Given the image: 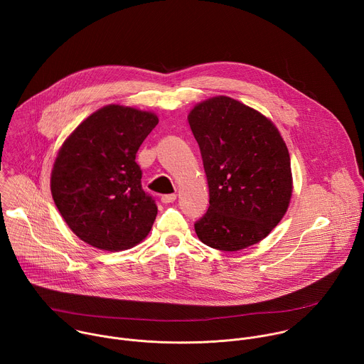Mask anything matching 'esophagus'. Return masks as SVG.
Listing matches in <instances>:
<instances>
[{
	"label": "esophagus",
	"instance_id": "obj_1",
	"mask_svg": "<svg viewBox=\"0 0 364 364\" xmlns=\"http://www.w3.org/2000/svg\"><path fill=\"white\" fill-rule=\"evenodd\" d=\"M176 198H177V196L176 194H164V196H161V201L163 203H173V201H176Z\"/></svg>",
	"mask_w": 364,
	"mask_h": 364
}]
</instances>
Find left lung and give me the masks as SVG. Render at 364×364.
Masks as SVG:
<instances>
[{
    "label": "left lung",
    "mask_w": 364,
    "mask_h": 364,
    "mask_svg": "<svg viewBox=\"0 0 364 364\" xmlns=\"http://www.w3.org/2000/svg\"><path fill=\"white\" fill-rule=\"evenodd\" d=\"M188 124L210 196L194 223L198 239L226 252L261 242L284 218L292 194L289 152L278 129L228 96L198 103Z\"/></svg>",
    "instance_id": "1"
}]
</instances>
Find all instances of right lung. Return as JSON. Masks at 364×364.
<instances>
[{
  "label": "right lung",
  "mask_w": 364,
  "mask_h": 364,
  "mask_svg": "<svg viewBox=\"0 0 364 364\" xmlns=\"http://www.w3.org/2000/svg\"><path fill=\"white\" fill-rule=\"evenodd\" d=\"M159 124L151 112L109 105L86 118L65 141L51 171V196L83 242L103 250L138 245L157 204L142 190L136 151Z\"/></svg>",
  "instance_id": "1"
}]
</instances>
